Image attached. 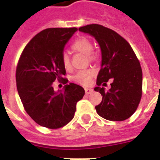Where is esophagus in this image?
Segmentation results:
<instances>
[{"label":"esophagus","mask_w":160,"mask_h":160,"mask_svg":"<svg viewBox=\"0 0 160 160\" xmlns=\"http://www.w3.org/2000/svg\"><path fill=\"white\" fill-rule=\"evenodd\" d=\"M85 92H86V94H90V93L93 92V90L90 88H85Z\"/></svg>","instance_id":"esophagus-1"}]
</instances>
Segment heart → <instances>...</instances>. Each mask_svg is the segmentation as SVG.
<instances>
[{
  "mask_svg": "<svg viewBox=\"0 0 160 160\" xmlns=\"http://www.w3.org/2000/svg\"><path fill=\"white\" fill-rule=\"evenodd\" d=\"M72 49L78 53H83L87 55V58L90 61H93L95 58V55L92 53L93 45L92 42L87 38H80L73 42L72 45ZM62 62L66 70H70L71 68L70 56L67 53H63L62 56ZM95 75V71L92 69L84 70L78 71L75 75L73 76V79L78 84L82 86H89L92 82V78Z\"/></svg>",
  "mask_w": 160,
  "mask_h": 160,
  "instance_id": "heart-1",
  "label": "heart"
}]
</instances>
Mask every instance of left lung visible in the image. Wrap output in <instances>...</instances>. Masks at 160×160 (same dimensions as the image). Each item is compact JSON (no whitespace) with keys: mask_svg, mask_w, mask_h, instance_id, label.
<instances>
[{"mask_svg":"<svg viewBox=\"0 0 160 160\" xmlns=\"http://www.w3.org/2000/svg\"><path fill=\"white\" fill-rule=\"evenodd\" d=\"M78 30L94 37L101 49V70L94 90L102 94V100L95 107L96 111L111 121L128 119L135 112L142 97V69L135 52L122 37L101 25H87ZM111 78L112 87L107 92L100 86Z\"/></svg>","mask_w":160,"mask_h":160,"instance_id":"left-lung-1","label":"left lung"}]
</instances>
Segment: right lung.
I'll use <instances>...</instances> for the list:
<instances>
[{
    "mask_svg": "<svg viewBox=\"0 0 160 160\" xmlns=\"http://www.w3.org/2000/svg\"><path fill=\"white\" fill-rule=\"evenodd\" d=\"M77 28H49L31 39L20 57L16 70L18 94L25 111L38 124L49 129L62 128L71 121L76 104L85 94L74 83L55 92V80L67 83L62 56Z\"/></svg>",
    "mask_w": 160,
    "mask_h": 160,
    "instance_id": "add662e5",
    "label": "right lung"
}]
</instances>
